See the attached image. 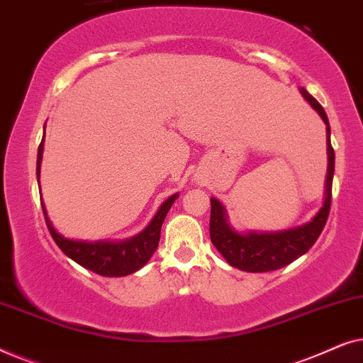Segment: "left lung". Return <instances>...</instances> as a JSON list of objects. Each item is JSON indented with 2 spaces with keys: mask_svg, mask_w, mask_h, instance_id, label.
I'll list each match as a JSON object with an SVG mask.
<instances>
[{
  "mask_svg": "<svg viewBox=\"0 0 363 363\" xmlns=\"http://www.w3.org/2000/svg\"><path fill=\"white\" fill-rule=\"evenodd\" d=\"M306 101L319 112L322 121L327 125V155H329V168L325 180V201L314 220L296 230L281 233H250L240 235L233 231L226 221L225 206L216 198H211V216H210V238L223 257L233 267L247 272H266L281 269L297 257L304 255L320 236L330 211L332 201V178H334L335 153L330 143L329 118L324 107L311 96L306 89H301Z\"/></svg>",
  "mask_w": 363,
  "mask_h": 363,
  "instance_id": "1",
  "label": "left lung"
}]
</instances>
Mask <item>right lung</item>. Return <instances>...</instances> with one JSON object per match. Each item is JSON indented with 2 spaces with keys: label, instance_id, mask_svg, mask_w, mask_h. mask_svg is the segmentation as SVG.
<instances>
[{
  "label": "right lung",
  "instance_id": "add662e5",
  "mask_svg": "<svg viewBox=\"0 0 363 363\" xmlns=\"http://www.w3.org/2000/svg\"><path fill=\"white\" fill-rule=\"evenodd\" d=\"M43 142L39 143L38 148V167H36V175L39 182V170H41V158H43ZM178 195H173L160 206V210L157 211V215L153 216L145 230L140 235L127 241L121 242H86V241H72L66 240V238L59 235L54 230V226L49 221L46 208H44L43 201V213L46 218L48 230L51 233L52 240L56 241L64 255L71 257L72 261H76L77 264H81L86 269L96 272L99 276H107V277H121L132 274L140 269L142 266H145L148 259H150L153 252H155L158 241H160V230L165 220L168 210H170L173 203H175Z\"/></svg>",
  "mask_w": 363,
  "mask_h": 363
}]
</instances>
